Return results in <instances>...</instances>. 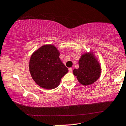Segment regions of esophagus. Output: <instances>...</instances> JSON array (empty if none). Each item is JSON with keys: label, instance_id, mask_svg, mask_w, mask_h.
<instances>
[{"label": "esophagus", "instance_id": "obj_1", "mask_svg": "<svg viewBox=\"0 0 126 126\" xmlns=\"http://www.w3.org/2000/svg\"><path fill=\"white\" fill-rule=\"evenodd\" d=\"M69 72L70 73H72V72H73L72 68H69Z\"/></svg>", "mask_w": 126, "mask_h": 126}]
</instances>
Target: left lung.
<instances>
[{"instance_id":"8db88e82","label":"left lung","mask_w":126,"mask_h":126,"mask_svg":"<svg viewBox=\"0 0 126 126\" xmlns=\"http://www.w3.org/2000/svg\"><path fill=\"white\" fill-rule=\"evenodd\" d=\"M79 68L73 70L80 84L88 86L94 83L100 76V66L96 59L91 54H84L79 62Z\"/></svg>"}]
</instances>
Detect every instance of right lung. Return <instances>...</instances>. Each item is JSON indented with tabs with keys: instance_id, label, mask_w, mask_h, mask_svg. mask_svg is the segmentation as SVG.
<instances>
[{
	"instance_id": "add662e5",
	"label": "right lung",
	"mask_w": 126,
	"mask_h": 126,
	"mask_svg": "<svg viewBox=\"0 0 126 126\" xmlns=\"http://www.w3.org/2000/svg\"><path fill=\"white\" fill-rule=\"evenodd\" d=\"M59 52L52 45H44L32 54L29 62L32 78L46 89L57 87L69 70L59 58Z\"/></svg>"
}]
</instances>
